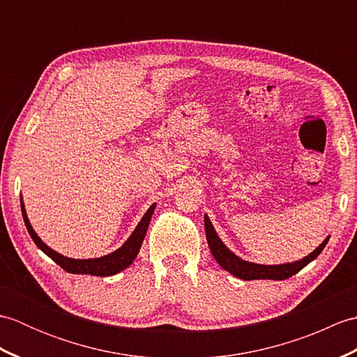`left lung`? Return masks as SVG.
<instances>
[{"mask_svg": "<svg viewBox=\"0 0 357 357\" xmlns=\"http://www.w3.org/2000/svg\"><path fill=\"white\" fill-rule=\"evenodd\" d=\"M204 225H206V234H207L210 252L215 256L218 264L221 265L224 270L231 273V275H234L239 279H244V280H253V279L284 280V279L291 278L293 275H296V273L304 268L305 265H308L313 259H316V257L321 255V252L328 242V238H327L319 247L314 250L313 253H310L308 256L304 257V259L296 261L293 264L259 265V264L242 261L241 257L233 255L230 250L224 245V242L219 239V236L213 229V225H211V222H210L208 216H206V219H204Z\"/></svg>", "mask_w": 357, "mask_h": 357, "instance_id": "8db88e82", "label": "left lung"}]
</instances>
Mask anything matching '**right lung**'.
Listing matches in <instances>:
<instances>
[{
  "mask_svg": "<svg viewBox=\"0 0 357 357\" xmlns=\"http://www.w3.org/2000/svg\"><path fill=\"white\" fill-rule=\"evenodd\" d=\"M153 210H155V204L147 210V213L142 216L141 222L132 233V236L128 238L126 244L121 248H118L116 252H113L107 256L98 257V259H70V257H66L63 255L53 252L52 248H49L40 238L36 236V233L33 231L32 225H30V222H29L24 206H22V201H21L22 218H24V224L27 227V231L30 234V238L33 239L36 247L41 248L43 252L47 255L50 259L55 261L63 270L69 271V273H75V275H93V276L116 275L118 271L127 268L128 265L133 262L136 255H138V252H139L144 236H146V233H147L151 215H153Z\"/></svg>",
  "mask_w": 357,
  "mask_h": 357,
  "instance_id": "add662e5",
  "label": "right lung"
}]
</instances>
